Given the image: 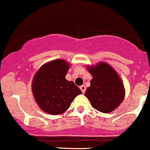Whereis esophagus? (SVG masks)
<instances>
[{
	"instance_id": "esophagus-1",
	"label": "esophagus",
	"mask_w": 150,
	"mask_h": 150,
	"mask_svg": "<svg viewBox=\"0 0 150 150\" xmlns=\"http://www.w3.org/2000/svg\"><path fill=\"white\" fill-rule=\"evenodd\" d=\"M80 89L81 91H82V93H85V91H86V88H85V85H82V86H80Z\"/></svg>"
}]
</instances>
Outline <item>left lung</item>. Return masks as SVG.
Here are the masks:
<instances>
[{"instance_id": "left-lung-1", "label": "left lung", "mask_w": 150, "mask_h": 150, "mask_svg": "<svg viewBox=\"0 0 150 150\" xmlns=\"http://www.w3.org/2000/svg\"><path fill=\"white\" fill-rule=\"evenodd\" d=\"M93 76L91 86L85 96L94 109L108 113L119 106L125 98V88L116 71L105 62H99L96 66H88Z\"/></svg>"}]
</instances>
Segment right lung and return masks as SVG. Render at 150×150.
<instances>
[{"label": "right lung", "instance_id": "add662e5", "mask_svg": "<svg viewBox=\"0 0 150 150\" xmlns=\"http://www.w3.org/2000/svg\"><path fill=\"white\" fill-rule=\"evenodd\" d=\"M69 67L66 61L58 59L44 64L35 74L32 93L44 112L51 115L63 113L76 96L82 93L74 82L65 79Z\"/></svg>", "mask_w": 150, "mask_h": 150}]
</instances>
